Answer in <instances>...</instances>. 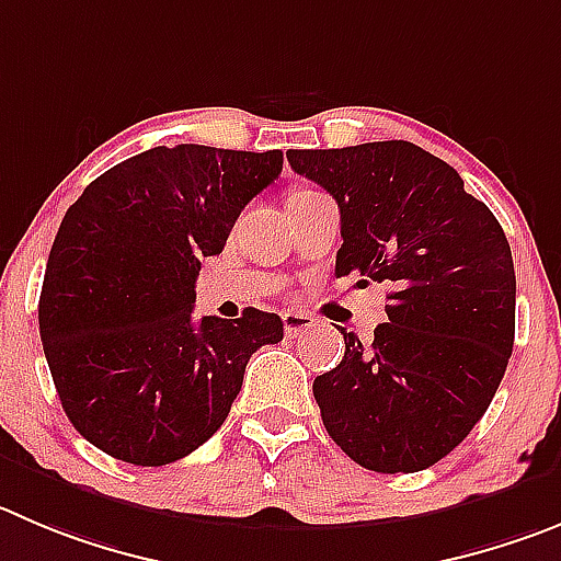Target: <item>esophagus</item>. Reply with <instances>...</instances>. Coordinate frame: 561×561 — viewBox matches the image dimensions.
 I'll use <instances>...</instances> for the list:
<instances>
[{"label":"esophagus","instance_id":"esophagus-1","mask_svg":"<svg viewBox=\"0 0 561 561\" xmlns=\"http://www.w3.org/2000/svg\"><path fill=\"white\" fill-rule=\"evenodd\" d=\"M282 323H285V332L290 337H298V334H307L310 329L318 327V318H312L310 312H285L282 316Z\"/></svg>","mask_w":561,"mask_h":561}]
</instances>
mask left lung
Segmentation results:
<instances>
[{
  "label": "left lung",
  "mask_w": 561,
  "mask_h": 561,
  "mask_svg": "<svg viewBox=\"0 0 561 561\" xmlns=\"http://www.w3.org/2000/svg\"><path fill=\"white\" fill-rule=\"evenodd\" d=\"M290 169L340 207L334 274L385 282L387 323L343 332L312 392L329 437L363 468L415 473L479 423L515 343L506 234L457 171L407 140L290 149Z\"/></svg>",
  "instance_id": "8db88e82"
}]
</instances>
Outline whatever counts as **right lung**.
<instances>
[{
	"mask_svg": "<svg viewBox=\"0 0 561 561\" xmlns=\"http://www.w3.org/2000/svg\"><path fill=\"white\" fill-rule=\"evenodd\" d=\"M282 174V151L154 146L104 171L62 216L38 301L44 354L77 432L144 468L196 451L227 421L276 312L193 321L202 256Z\"/></svg>",
	"mask_w": 561,
	"mask_h": 561,
	"instance_id": "right-lung-1",
	"label": "right lung"
}]
</instances>
